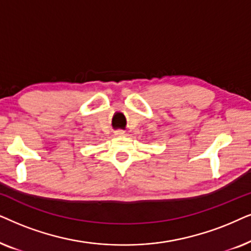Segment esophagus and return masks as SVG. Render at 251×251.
Here are the masks:
<instances>
[{
  "label": "esophagus",
  "mask_w": 251,
  "mask_h": 251,
  "mask_svg": "<svg viewBox=\"0 0 251 251\" xmlns=\"http://www.w3.org/2000/svg\"><path fill=\"white\" fill-rule=\"evenodd\" d=\"M116 135L117 136H126L127 135V133H126L125 131H123V129H119V131L116 132Z\"/></svg>",
  "instance_id": "obj_1"
}]
</instances>
